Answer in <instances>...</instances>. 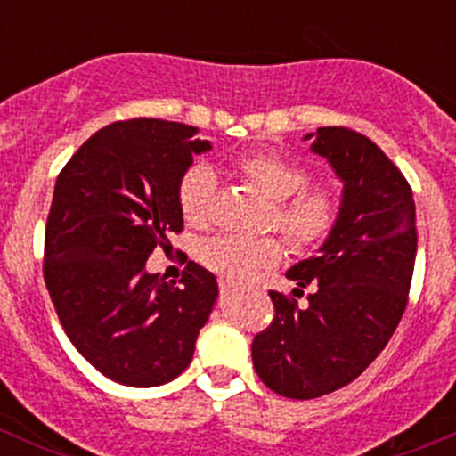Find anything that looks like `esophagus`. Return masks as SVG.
Returning a JSON list of instances; mask_svg holds the SVG:
<instances>
[{
	"label": "esophagus",
	"instance_id": "1",
	"mask_svg": "<svg viewBox=\"0 0 456 456\" xmlns=\"http://www.w3.org/2000/svg\"><path fill=\"white\" fill-rule=\"evenodd\" d=\"M218 284H220V289H223V291H229V289L236 287V282H232V280H227V278H220Z\"/></svg>",
	"mask_w": 456,
	"mask_h": 456
}]
</instances>
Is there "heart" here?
<instances>
[{"label": "heart", "instance_id": "heart-1", "mask_svg": "<svg viewBox=\"0 0 456 456\" xmlns=\"http://www.w3.org/2000/svg\"><path fill=\"white\" fill-rule=\"evenodd\" d=\"M238 167L271 200L266 229H278L289 247L309 251L322 245L338 224L342 196L330 183H309L302 163L280 151H251L238 159ZM216 174L207 165H191L176 187L178 209L194 227L207 224L216 196ZM200 262L229 280H245L262 266H273L282 257V242L275 236H216L200 247Z\"/></svg>", "mask_w": 456, "mask_h": 456}]
</instances>
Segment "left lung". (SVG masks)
Masks as SVG:
<instances>
[{"label":"left lung","instance_id":"obj_1","mask_svg":"<svg viewBox=\"0 0 456 456\" xmlns=\"http://www.w3.org/2000/svg\"><path fill=\"white\" fill-rule=\"evenodd\" d=\"M311 136L344 181L342 209L320 256L287 273L300 289L314 284L309 306L269 291L275 315L251 344L257 377L289 399L329 395L369 369L406 311L417 256L415 200L397 165L348 127Z\"/></svg>","mask_w":456,"mask_h":456}]
</instances>
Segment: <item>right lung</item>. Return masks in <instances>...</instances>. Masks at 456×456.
<instances>
[{
	"label": "right lung",
	"instance_id": "1",
	"mask_svg": "<svg viewBox=\"0 0 456 456\" xmlns=\"http://www.w3.org/2000/svg\"><path fill=\"white\" fill-rule=\"evenodd\" d=\"M196 127L127 118L92 134L59 172L45 223L44 280L77 351L118 384L147 388L190 366L218 284L187 262L165 282L145 271L183 232L176 187L209 150Z\"/></svg>",
	"mask_w": 456,
	"mask_h": 456
}]
</instances>
